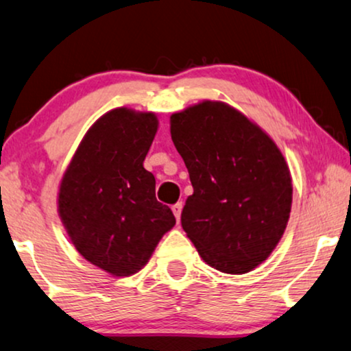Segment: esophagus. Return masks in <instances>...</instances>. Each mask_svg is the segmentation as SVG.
<instances>
[{
  "mask_svg": "<svg viewBox=\"0 0 351 351\" xmlns=\"http://www.w3.org/2000/svg\"><path fill=\"white\" fill-rule=\"evenodd\" d=\"M171 210H173V213H175L176 221H180V218H181V212H183V204H181V202L175 204V205H173V207H171Z\"/></svg>",
  "mask_w": 351,
  "mask_h": 351,
  "instance_id": "esophagus-1",
  "label": "esophagus"
}]
</instances>
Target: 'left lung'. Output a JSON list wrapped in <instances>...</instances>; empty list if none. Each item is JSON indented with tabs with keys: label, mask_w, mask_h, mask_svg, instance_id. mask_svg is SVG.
I'll return each mask as SVG.
<instances>
[{
	"label": "left lung",
	"mask_w": 351,
	"mask_h": 351,
	"mask_svg": "<svg viewBox=\"0 0 351 351\" xmlns=\"http://www.w3.org/2000/svg\"><path fill=\"white\" fill-rule=\"evenodd\" d=\"M170 133L194 193L181 224L200 258L245 274L271 255L292 208V176L281 149L241 110L205 99L175 112Z\"/></svg>",
	"instance_id": "1"
}]
</instances>
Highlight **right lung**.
Returning a JSON list of instances; mask_svg holds the SVG:
<instances>
[{"instance_id": "add662e5", "label": "right lung", "mask_w": 351, "mask_h": 351, "mask_svg": "<svg viewBox=\"0 0 351 351\" xmlns=\"http://www.w3.org/2000/svg\"><path fill=\"white\" fill-rule=\"evenodd\" d=\"M158 130L154 112L117 107L78 144L58 193V213L75 249L115 278L138 273L176 219L156 199L144 168Z\"/></svg>"}]
</instances>
